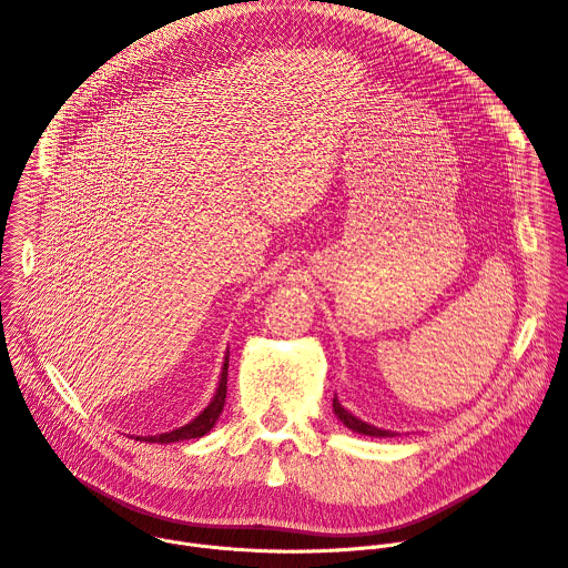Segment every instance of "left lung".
<instances>
[{
    "mask_svg": "<svg viewBox=\"0 0 568 568\" xmlns=\"http://www.w3.org/2000/svg\"><path fill=\"white\" fill-rule=\"evenodd\" d=\"M333 409H335V416H337L348 429H353L355 434L377 436V438H390V436H395V434H390V432H384V429H377V427H373V425H366V423H362L359 418H355L353 414H348V412L342 407V404H339L337 395H335V399H333Z\"/></svg>",
    "mask_w": 568,
    "mask_h": 568,
    "instance_id": "8db88e82",
    "label": "left lung"
}]
</instances>
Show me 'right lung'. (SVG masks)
<instances>
[{
    "instance_id": "obj_1",
    "label": "right lung",
    "mask_w": 568,
    "mask_h": 568,
    "mask_svg": "<svg viewBox=\"0 0 568 568\" xmlns=\"http://www.w3.org/2000/svg\"><path fill=\"white\" fill-rule=\"evenodd\" d=\"M226 368H229V353L224 357V368H222V377H220V386L215 390V397L211 399L209 407L189 425L175 429V432H169V434H159V436H148L143 440H150V443H178V440H189V438H200L204 434H209L215 425V420L220 418L222 409H224V397H226ZM141 440V438H136Z\"/></svg>"
}]
</instances>
